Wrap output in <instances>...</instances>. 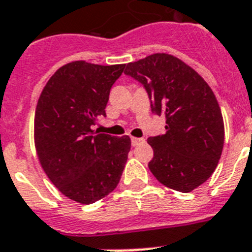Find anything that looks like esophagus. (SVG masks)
Segmentation results:
<instances>
[{
    "instance_id": "obj_1",
    "label": "esophagus",
    "mask_w": 252,
    "mask_h": 252,
    "mask_svg": "<svg viewBox=\"0 0 252 252\" xmlns=\"http://www.w3.org/2000/svg\"><path fill=\"white\" fill-rule=\"evenodd\" d=\"M141 143H144V138H134V137H133L132 138L133 147H135V146H138V144H141Z\"/></svg>"
}]
</instances>
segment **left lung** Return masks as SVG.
<instances>
[{"instance_id":"1","label":"left lung","mask_w":252,"mask_h":252,"mask_svg":"<svg viewBox=\"0 0 252 252\" xmlns=\"http://www.w3.org/2000/svg\"><path fill=\"white\" fill-rule=\"evenodd\" d=\"M144 86L152 113L165 115L166 133L150 137L151 172L170 189L189 192L211 178L224 143V124L213 91L183 61L156 53L126 64Z\"/></svg>"}]
</instances>
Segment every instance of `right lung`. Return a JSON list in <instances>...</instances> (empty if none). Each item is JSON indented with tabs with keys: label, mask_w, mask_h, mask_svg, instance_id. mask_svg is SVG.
<instances>
[{
	"label": "right lung",
	"mask_w": 252,
	"mask_h": 252,
	"mask_svg": "<svg viewBox=\"0 0 252 252\" xmlns=\"http://www.w3.org/2000/svg\"><path fill=\"white\" fill-rule=\"evenodd\" d=\"M126 64L67 63L49 78L34 119L35 148L40 165L63 195L81 204L95 203L119 183L130 138L94 130L114 82Z\"/></svg>",
	"instance_id": "obj_1"
}]
</instances>
